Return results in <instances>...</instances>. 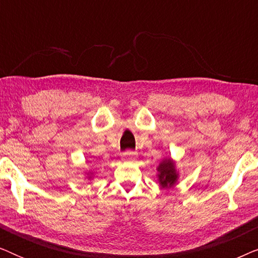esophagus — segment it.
I'll return each instance as SVG.
<instances>
[{
  "label": "esophagus",
  "mask_w": 258,
  "mask_h": 258,
  "mask_svg": "<svg viewBox=\"0 0 258 258\" xmlns=\"http://www.w3.org/2000/svg\"><path fill=\"white\" fill-rule=\"evenodd\" d=\"M134 156H135V153H134V151H126V153L123 154V158H124V160H130V158H133Z\"/></svg>",
  "instance_id": "34e87169"
}]
</instances>
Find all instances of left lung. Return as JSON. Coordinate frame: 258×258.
<instances>
[{
  "instance_id": "obj_1",
  "label": "left lung",
  "mask_w": 258,
  "mask_h": 258,
  "mask_svg": "<svg viewBox=\"0 0 258 258\" xmlns=\"http://www.w3.org/2000/svg\"><path fill=\"white\" fill-rule=\"evenodd\" d=\"M158 178L163 188H169L175 184L177 179V174L175 170V164L171 160H165L158 165Z\"/></svg>"
}]
</instances>
